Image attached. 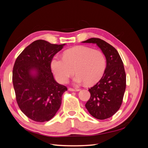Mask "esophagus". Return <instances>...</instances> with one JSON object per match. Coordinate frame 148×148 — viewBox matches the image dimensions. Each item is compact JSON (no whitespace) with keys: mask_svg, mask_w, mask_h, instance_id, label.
<instances>
[{"mask_svg":"<svg viewBox=\"0 0 148 148\" xmlns=\"http://www.w3.org/2000/svg\"><path fill=\"white\" fill-rule=\"evenodd\" d=\"M69 90L70 91H79V89H77V88H69Z\"/></svg>","mask_w":148,"mask_h":148,"instance_id":"obj_1","label":"esophagus"}]
</instances>
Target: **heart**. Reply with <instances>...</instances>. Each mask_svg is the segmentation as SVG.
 <instances>
[{
    "label": "heart",
    "instance_id": "heart-1",
    "mask_svg": "<svg viewBox=\"0 0 148 148\" xmlns=\"http://www.w3.org/2000/svg\"><path fill=\"white\" fill-rule=\"evenodd\" d=\"M51 68L57 79L61 83L69 82L75 74V83L85 82L87 85L97 83L106 69V57L101 51L79 46L66 51L63 57L56 56L51 62Z\"/></svg>",
    "mask_w": 148,
    "mask_h": 148
}]
</instances>
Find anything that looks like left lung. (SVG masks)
<instances>
[{
  "mask_svg": "<svg viewBox=\"0 0 148 148\" xmlns=\"http://www.w3.org/2000/svg\"><path fill=\"white\" fill-rule=\"evenodd\" d=\"M83 43L96 44L106 59L104 75L95 86L89 88L91 94L85 107L92 117L99 120L111 117L120 109L126 89V74L117 51L99 38H90Z\"/></svg>",
  "mask_w": 148,
  "mask_h": 148,
  "instance_id": "obj_1",
  "label": "left lung"
}]
</instances>
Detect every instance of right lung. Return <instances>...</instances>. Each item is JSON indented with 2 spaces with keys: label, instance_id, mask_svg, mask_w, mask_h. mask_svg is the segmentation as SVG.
Masks as SVG:
<instances>
[{
  "label": "right lung",
  "instance_id": "obj_1",
  "mask_svg": "<svg viewBox=\"0 0 148 148\" xmlns=\"http://www.w3.org/2000/svg\"><path fill=\"white\" fill-rule=\"evenodd\" d=\"M65 45L37 40L15 60L12 81L16 101L22 112L35 122L53 118L60 107L62 95L67 91L65 86L55 81L51 67L53 56Z\"/></svg>",
  "mask_w": 148,
  "mask_h": 148
}]
</instances>
